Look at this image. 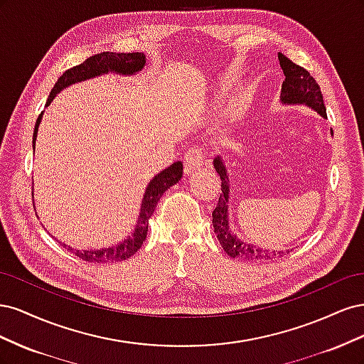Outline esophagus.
<instances>
[{"label":"esophagus","instance_id":"1","mask_svg":"<svg viewBox=\"0 0 364 364\" xmlns=\"http://www.w3.org/2000/svg\"><path fill=\"white\" fill-rule=\"evenodd\" d=\"M205 161L203 150L200 147H193L191 150L186 151V155L183 158V167H185V174H191L196 170H199Z\"/></svg>","mask_w":364,"mask_h":364}]
</instances>
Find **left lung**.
<instances>
[{
	"mask_svg": "<svg viewBox=\"0 0 364 364\" xmlns=\"http://www.w3.org/2000/svg\"><path fill=\"white\" fill-rule=\"evenodd\" d=\"M279 65L284 71V82L281 87L279 100L282 105H299L306 106L316 111L322 118H326V109L321 86L313 79L306 70L299 65L293 63L282 53H278ZM214 168L222 179V193L218 197V203L213 211V226L214 232L220 241V245L230 258H240L245 261H266L272 258L282 257L285 250H264L255 245L241 241L235 234H232L229 226V199H230V185L229 173L222 156H215ZM289 252V249H287Z\"/></svg>",
	"mask_w": 364,
	"mask_h": 364,
	"instance_id": "left-lung-1",
	"label": "left lung"
}]
</instances>
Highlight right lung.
Instances as JSON below:
<instances>
[{"mask_svg": "<svg viewBox=\"0 0 364 364\" xmlns=\"http://www.w3.org/2000/svg\"><path fill=\"white\" fill-rule=\"evenodd\" d=\"M146 65H147V58L144 53H109V51L98 53L95 56L87 58L83 63L77 65V67L65 71L59 77V80L56 82V85H54V87L50 92L46 106H50L51 102L54 100V97H56L60 91H63L65 87H68L71 85L90 80V79H94V77H100L109 73L124 75V77L134 75L144 70ZM42 115L43 112L39 115L35 126V134H33V150H35ZM182 173H183V164L181 161H176L170 165V167L158 173L155 178L149 182L144 196H142L139 215H138L134 232H132V235H129L127 238L121 240L117 246L112 245L109 247L83 249V250L74 249L68 245H63V247H67L70 252L74 253V255L82 258L83 261L100 262V264L124 261L132 255H135V253L139 250V247L142 246V243L146 241L147 230H149V220L153 215V213H155V208L159 199L165 191L181 181Z\"/></svg>", "mask_w": 364, "mask_h": 364, "instance_id": "right-lung-1", "label": "right lung"}]
</instances>
